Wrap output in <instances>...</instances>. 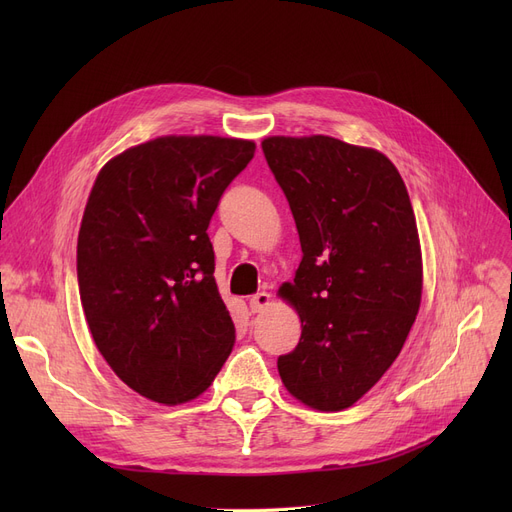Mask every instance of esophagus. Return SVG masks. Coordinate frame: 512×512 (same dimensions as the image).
<instances>
[{"mask_svg": "<svg viewBox=\"0 0 512 512\" xmlns=\"http://www.w3.org/2000/svg\"><path fill=\"white\" fill-rule=\"evenodd\" d=\"M270 301H272L270 294H267V292H257V294H253V297H251L249 307H251L253 313H261L263 309H267V305H270Z\"/></svg>", "mask_w": 512, "mask_h": 512, "instance_id": "1", "label": "esophagus"}]
</instances>
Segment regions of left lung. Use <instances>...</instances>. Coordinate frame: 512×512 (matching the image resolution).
I'll list each match as a JSON object with an SVG mask.
<instances>
[{
    "instance_id": "left-lung-1",
    "label": "left lung",
    "mask_w": 512,
    "mask_h": 512,
    "mask_svg": "<svg viewBox=\"0 0 512 512\" xmlns=\"http://www.w3.org/2000/svg\"><path fill=\"white\" fill-rule=\"evenodd\" d=\"M297 224L303 259L280 286L301 340L278 359L286 390L317 411H342L398 357L421 305L415 213L392 161L313 134L261 143Z\"/></svg>"
}]
</instances>
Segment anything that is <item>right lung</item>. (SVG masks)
I'll list each match as a JSON object with an SVG mask.
<instances>
[{"instance_id": "right-lung-1", "label": "right lung", "mask_w": 512, "mask_h": 512, "mask_svg": "<svg viewBox=\"0 0 512 512\" xmlns=\"http://www.w3.org/2000/svg\"><path fill=\"white\" fill-rule=\"evenodd\" d=\"M255 143L159 137L101 168L76 245L91 336L141 396L180 405L203 394L234 346L207 226Z\"/></svg>"}]
</instances>
